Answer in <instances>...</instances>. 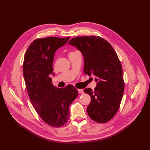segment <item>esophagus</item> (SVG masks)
Returning a JSON list of instances; mask_svg holds the SVG:
<instances>
[{
    "label": "esophagus",
    "instance_id": "esophagus-1",
    "mask_svg": "<svg viewBox=\"0 0 150 150\" xmlns=\"http://www.w3.org/2000/svg\"><path fill=\"white\" fill-rule=\"evenodd\" d=\"M78 92H79V94H83V90L82 89H78Z\"/></svg>",
    "mask_w": 150,
    "mask_h": 150
}]
</instances>
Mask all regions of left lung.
I'll return each instance as SVG.
<instances>
[{"label":"left lung","mask_w":150,"mask_h":150,"mask_svg":"<svg viewBox=\"0 0 150 150\" xmlns=\"http://www.w3.org/2000/svg\"><path fill=\"white\" fill-rule=\"evenodd\" d=\"M68 44L82 53L83 73L96 76L95 90H83L91 96L88 115L96 122H108L117 113L125 89L122 67L115 51L109 42L96 36L77 37Z\"/></svg>","instance_id":"1"}]
</instances>
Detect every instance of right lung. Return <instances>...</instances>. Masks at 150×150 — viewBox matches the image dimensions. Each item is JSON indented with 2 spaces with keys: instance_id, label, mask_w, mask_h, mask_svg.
<instances>
[{
  "instance_id": "1",
  "label": "right lung",
  "mask_w": 150,
  "mask_h": 150,
  "mask_svg": "<svg viewBox=\"0 0 150 150\" xmlns=\"http://www.w3.org/2000/svg\"><path fill=\"white\" fill-rule=\"evenodd\" d=\"M69 38L47 37L34 40L24 60L23 75L32 104L46 123L57 127L68 122L69 105L78 95L73 85L57 88L50 77L54 76L52 63L56 51Z\"/></svg>"
}]
</instances>
